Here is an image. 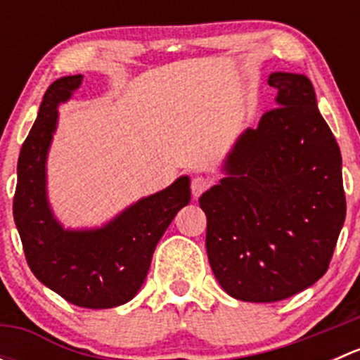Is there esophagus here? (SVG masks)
<instances>
[{"instance_id": "1", "label": "esophagus", "mask_w": 360, "mask_h": 360, "mask_svg": "<svg viewBox=\"0 0 360 360\" xmlns=\"http://www.w3.org/2000/svg\"><path fill=\"white\" fill-rule=\"evenodd\" d=\"M210 186V181L203 176H195L191 179V193H193V198H198L207 188Z\"/></svg>"}]
</instances>
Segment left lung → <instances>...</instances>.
I'll return each instance as SVG.
<instances>
[{"label":"left lung","mask_w":360,"mask_h":360,"mask_svg":"<svg viewBox=\"0 0 360 360\" xmlns=\"http://www.w3.org/2000/svg\"><path fill=\"white\" fill-rule=\"evenodd\" d=\"M277 108L228 155L226 177L198 198L205 248L231 297L274 303L328 271L347 216L341 153L304 75L271 72Z\"/></svg>","instance_id":"8db88e82"}]
</instances>
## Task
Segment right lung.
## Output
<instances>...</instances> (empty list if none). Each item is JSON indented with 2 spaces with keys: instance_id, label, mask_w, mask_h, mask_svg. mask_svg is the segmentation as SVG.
Segmentation results:
<instances>
[{
  "instance_id": "right-lung-1",
  "label": "right lung",
  "mask_w": 360,
  "mask_h": 360,
  "mask_svg": "<svg viewBox=\"0 0 360 360\" xmlns=\"http://www.w3.org/2000/svg\"><path fill=\"white\" fill-rule=\"evenodd\" d=\"M82 75L56 79L17 163L13 219L25 259L41 284L76 307L112 308L136 296L150 270L155 248L174 216L191 198L190 177L144 197L94 230H66L46 197V155L57 129V106L82 85Z\"/></svg>"
}]
</instances>
